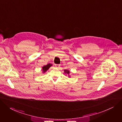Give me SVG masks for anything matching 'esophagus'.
<instances>
[{"label": "esophagus", "mask_w": 122, "mask_h": 122, "mask_svg": "<svg viewBox=\"0 0 122 122\" xmlns=\"http://www.w3.org/2000/svg\"><path fill=\"white\" fill-rule=\"evenodd\" d=\"M60 66V65H58V64H55V67L57 68H59L60 67V66Z\"/></svg>", "instance_id": "1"}]
</instances>
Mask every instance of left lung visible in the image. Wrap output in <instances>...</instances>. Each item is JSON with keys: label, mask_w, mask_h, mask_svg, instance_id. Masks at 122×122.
Masks as SVG:
<instances>
[{"label": "left lung", "mask_w": 122, "mask_h": 122, "mask_svg": "<svg viewBox=\"0 0 122 122\" xmlns=\"http://www.w3.org/2000/svg\"><path fill=\"white\" fill-rule=\"evenodd\" d=\"M64 72L65 73H67L68 74H69L70 73V71L69 70H64Z\"/></svg>", "instance_id": "left-lung-1"}]
</instances>
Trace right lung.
<instances>
[{
	"label": "right lung",
	"mask_w": 122,
	"mask_h": 122,
	"mask_svg": "<svg viewBox=\"0 0 122 122\" xmlns=\"http://www.w3.org/2000/svg\"><path fill=\"white\" fill-rule=\"evenodd\" d=\"M52 66V64H48L47 65L44 66V67H42V71L43 73H45Z\"/></svg>",
	"instance_id": "right-lung-1"
}]
</instances>
